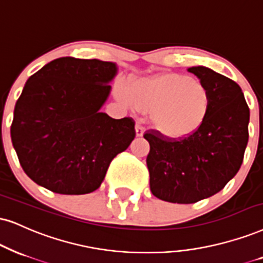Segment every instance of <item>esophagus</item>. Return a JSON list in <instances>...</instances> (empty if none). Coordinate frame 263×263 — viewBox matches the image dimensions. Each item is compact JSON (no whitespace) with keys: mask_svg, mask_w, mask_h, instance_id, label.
Here are the masks:
<instances>
[{"mask_svg":"<svg viewBox=\"0 0 263 263\" xmlns=\"http://www.w3.org/2000/svg\"><path fill=\"white\" fill-rule=\"evenodd\" d=\"M143 134H144V127L137 122V124H136V136H137V137H142Z\"/></svg>","mask_w":263,"mask_h":263,"instance_id":"obj_1","label":"esophagus"}]
</instances>
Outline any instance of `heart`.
Returning a JSON list of instances; mask_svg holds the SVG:
<instances>
[{
  "instance_id": "obj_1",
  "label": "heart",
  "mask_w": 263,
  "mask_h": 263,
  "mask_svg": "<svg viewBox=\"0 0 263 263\" xmlns=\"http://www.w3.org/2000/svg\"><path fill=\"white\" fill-rule=\"evenodd\" d=\"M125 103L152 112L155 128L165 137L185 138L199 131L210 116L212 95L202 82L182 74L139 79L128 92L119 88Z\"/></svg>"
}]
</instances>
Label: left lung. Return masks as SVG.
<instances>
[{
	"label": "left lung",
	"mask_w": 263,
	"mask_h": 263,
	"mask_svg": "<svg viewBox=\"0 0 263 263\" xmlns=\"http://www.w3.org/2000/svg\"><path fill=\"white\" fill-rule=\"evenodd\" d=\"M188 71L212 95L204 126L179 139L156 129L144 134L151 145V191L156 198L177 204H193L223 189L240 168L249 139L250 111L237 82L205 66H192Z\"/></svg>",
	"instance_id": "1"
}]
</instances>
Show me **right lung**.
<instances>
[{"label": "right lung", "mask_w": 263, "mask_h": 263, "mask_svg": "<svg viewBox=\"0 0 263 263\" xmlns=\"http://www.w3.org/2000/svg\"><path fill=\"white\" fill-rule=\"evenodd\" d=\"M116 72L111 62L62 57L30 76L15 103L11 137L35 183L68 195L99 188L136 136L134 119L99 111Z\"/></svg>", "instance_id": "add662e5"}]
</instances>
